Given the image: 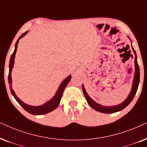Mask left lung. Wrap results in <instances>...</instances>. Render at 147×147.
<instances>
[{
  "mask_svg": "<svg viewBox=\"0 0 147 147\" xmlns=\"http://www.w3.org/2000/svg\"><path fill=\"white\" fill-rule=\"evenodd\" d=\"M132 43L131 39H130ZM132 49L134 53V67H135V71H134V76L133 80H132V88L131 90H130L129 94H128V97L126 98V100H124L123 102H122L120 104H118V105L115 106H103L102 104H98L97 102L94 101V100L92 99V98H90V96L88 95L87 92L84 88V84L82 85V90H83L84 95L85 96L86 100H87V102L88 104L91 106L92 108H94V110H96V111L102 112V113L104 114H112L114 113V112H119L120 110H123L124 108H125L126 106H127L128 104H129L131 101L133 99L134 96L136 93V91H137L138 85H139V82H140V69H139V66L138 65L137 62V56H136V53L135 50L134 49V48L132 47Z\"/></svg>",
  "mask_w": 147,
  "mask_h": 147,
  "instance_id": "8db88e82",
  "label": "left lung"
}]
</instances>
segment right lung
Returning a JSON list of instances; mask_svg holds the SVG:
<instances>
[{
	"instance_id": "add662e5",
	"label": "right lung",
	"mask_w": 147,
	"mask_h": 147,
	"mask_svg": "<svg viewBox=\"0 0 147 147\" xmlns=\"http://www.w3.org/2000/svg\"><path fill=\"white\" fill-rule=\"evenodd\" d=\"M28 31H26L25 33H24L23 35L20 36L19 39L15 43V51H14L13 53L12 54L11 59H10L9 61V84L10 86V90H11L12 95L14 96V98H15V100H17L18 103H19L20 105H21L22 107H23L24 109H25L26 111L29 112V113L33 114V115H42V114H45L47 113H49V112L53 111L56 108L59 106L60 103V100H61V98L62 97V95H63V92L65 90V88L67 85L69 83L71 78V76L69 75L68 76L67 78H65L59 86L57 92H55V95L53 96V98H51L49 100H48L47 102H46L45 103H44L42 105L39 106H31L29 105V104L25 103V102L22 101L21 99H19V98L16 95L15 92L12 88V77H11V73L12 70H13V68L14 67V63H15V55L16 52H17V47H18V43H19V40L23 38V37L27 35Z\"/></svg>"
}]
</instances>
